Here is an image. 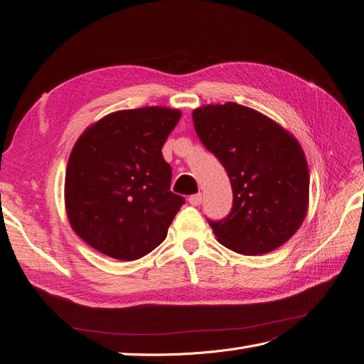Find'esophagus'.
Here are the masks:
<instances>
[{
  "mask_svg": "<svg viewBox=\"0 0 364 364\" xmlns=\"http://www.w3.org/2000/svg\"><path fill=\"white\" fill-rule=\"evenodd\" d=\"M188 202H190L193 206H199V205L202 203V194H200V193H197V194L190 196Z\"/></svg>",
  "mask_w": 364,
  "mask_h": 364,
  "instance_id": "1",
  "label": "esophagus"
}]
</instances>
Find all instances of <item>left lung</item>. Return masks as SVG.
I'll return each mask as SVG.
<instances>
[{
    "instance_id": "left-lung-1",
    "label": "left lung",
    "mask_w": 364,
    "mask_h": 364,
    "mask_svg": "<svg viewBox=\"0 0 364 364\" xmlns=\"http://www.w3.org/2000/svg\"><path fill=\"white\" fill-rule=\"evenodd\" d=\"M193 123L234 191L230 214L209 222L218 243L247 257L282 246L301 228L310 202L299 141L267 115L232 102L194 109Z\"/></svg>"
}]
</instances>
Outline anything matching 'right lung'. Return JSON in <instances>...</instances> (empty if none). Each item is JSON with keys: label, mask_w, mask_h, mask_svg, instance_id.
Returning a JSON list of instances; mask_svg holds the SVG:
<instances>
[{"label": "right lung", "mask_w": 364, "mask_h": 364, "mask_svg": "<svg viewBox=\"0 0 364 364\" xmlns=\"http://www.w3.org/2000/svg\"><path fill=\"white\" fill-rule=\"evenodd\" d=\"M181 115L165 106L123 109L75 141L65 174V211L74 232L103 255L135 261L167 237L185 200L170 191L162 146Z\"/></svg>", "instance_id": "1"}]
</instances>
